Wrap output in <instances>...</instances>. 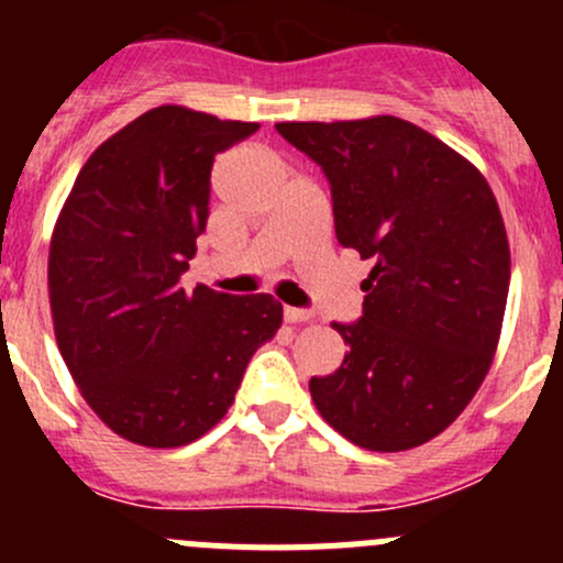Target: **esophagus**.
Segmentation results:
<instances>
[{
	"label": "esophagus",
	"mask_w": 563,
	"mask_h": 563,
	"mask_svg": "<svg viewBox=\"0 0 563 563\" xmlns=\"http://www.w3.org/2000/svg\"><path fill=\"white\" fill-rule=\"evenodd\" d=\"M283 318H286L288 323H302V321H313V313H310V310L286 308V310H283Z\"/></svg>",
	"instance_id": "obj_1"
}]
</instances>
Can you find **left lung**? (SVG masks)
Returning <instances> with one entry per match:
<instances>
[{
    "label": "left lung",
    "instance_id": "obj_1",
    "mask_svg": "<svg viewBox=\"0 0 563 563\" xmlns=\"http://www.w3.org/2000/svg\"><path fill=\"white\" fill-rule=\"evenodd\" d=\"M332 185L334 234L373 261L332 376L310 378L323 419L362 450L444 433L485 382L509 294V240L474 163L397 117L280 122Z\"/></svg>",
    "mask_w": 563,
    "mask_h": 563
}]
</instances>
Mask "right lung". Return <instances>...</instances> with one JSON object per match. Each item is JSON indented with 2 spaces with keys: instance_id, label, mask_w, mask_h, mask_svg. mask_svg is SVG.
Instances as JSON below:
<instances>
[{
  "instance_id": "obj_1",
  "label": "right lung",
  "mask_w": 563,
  "mask_h": 563,
  "mask_svg": "<svg viewBox=\"0 0 563 563\" xmlns=\"http://www.w3.org/2000/svg\"><path fill=\"white\" fill-rule=\"evenodd\" d=\"M255 130L157 106L92 152L62 203L48 247L56 345L89 408L133 444L174 450L212 430L283 323L272 294L179 286L207 231L214 155Z\"/></svg>"
}]
</instances>
